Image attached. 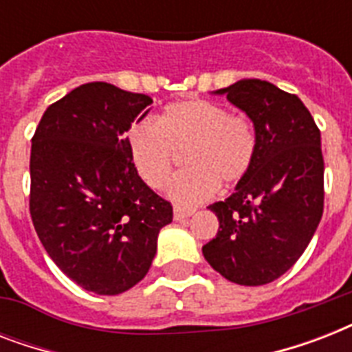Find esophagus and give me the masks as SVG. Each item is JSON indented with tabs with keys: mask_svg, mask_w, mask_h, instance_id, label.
Instances as JSON below:
<instances>
[{
	"mask_svg": "<svg viewBox=\"0 0 352 352\" xmlns=\"http://www.w3.org/2000/svg\"><path fill=\"white\" fill-rule=\"evenodd\" d=\"M193 215V210L190 208H181V206H175L173 208V219L175 221H184L188 217H192Z\"/></svg>",
	"mask_w": 352,
	"mask_h": 352,
	"instance_id": "1",
	"label": "esophagus"
}]
</instances>
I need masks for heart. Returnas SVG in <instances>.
I'll list each match as a JSON object with an SVG mask.
<instances>
[{"label":"heart","instance_id":"heart-1","mask_svg":"<svg viewBox=\"0 0 352 352\" xmlns=\"http://www.w3.org/2000/svg\"><path fill=\"white\" fill-rule=\"evenodd\" d=\"M127 148L135 170L153 190H162L184 153L182 171L170 186L179 204H195L230 186L250 171L256 157V133L241 115L208 100L175 102L160 113L157 126L142 122L131 127Z\"/></svg>","mask_w":352,"mask_h":352}]
</instances>
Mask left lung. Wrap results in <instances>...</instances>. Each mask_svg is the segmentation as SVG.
I'll return each instance as SVG.
<instances>
[{"instance_id": "left-lung-1", "label": "left lung", "mask_w": 352, "mask_h": 352, "mask_svg": "<svg viewBox=\"0 0 352 352\" xmlns=\"http://www.w3.org/2000/svg\"><path fill=\"white\" fill-rule=\"evenodd\" d=\"M214 95L250 118L256 157L230 197L208 206L219 232L203 256L232 283H272L300 259L322 219V135L298 96L265 80H239Z\"/></svg>"}]
</instances>
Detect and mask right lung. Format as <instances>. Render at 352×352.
I'll list each match as a JSON object with an SVG mask.
<instances>
[{
    "label": "right lung",
    "instance_id": "obj_1",
    "mask_svg": "<svg viewBox=\"0 0 352 352\" xmlns=\"http://www.w3.org/2000/svg\"><path fill=\"white\" fill-rule=\"evenodd\" d=\"M148 95L91 82L47 107L30 148V217L49 257L82 289L126 292L148 274L173 210L135 170L126 131Z\"/></svg>",
    "mask_w": 352,
    "mask_h": 352
}]
</instances>
